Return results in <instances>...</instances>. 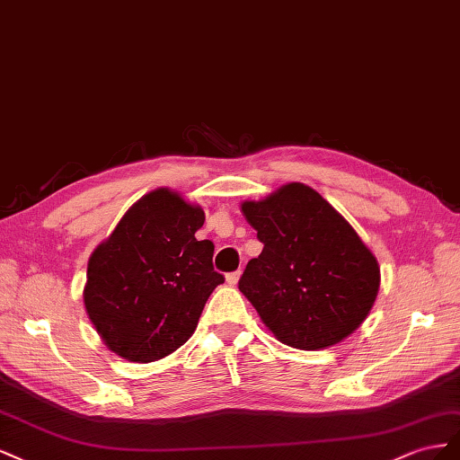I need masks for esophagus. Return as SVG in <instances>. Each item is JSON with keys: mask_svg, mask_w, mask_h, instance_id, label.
I'll use <instances>...</instances> for the list:
<instances>
[{"mask_svg": "<svg viewBox=\"0 0 460 460\" xmlns=\"http://www.w3.org/2000/svg\"><path fill=\"white\" fill-rule=\"evenodd\" d=\"M239 279H241V271H233V273H227V275H226V281H227V285H231V287L237 285Z\"/></svg>", "mask_w": 460, "mask_h": 460, "instance_id": "34e87169", "label": "esophagus"}]
</instances>
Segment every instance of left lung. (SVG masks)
I'll use <instances>...</instances> for the list:
<instances>
[{
    "label": "left lung",
    "instance_id": "obj_1",
    "mask_svg": "<svg viewBox=\"0 0 460 460\" xmlns=\"http://www.w3.org/2000/svg\"><path fill=\"white\" fill-rule=\"evenodd\" d=\"M264 251L246 264L239 291L281 343L318 350L347 339L368 316L379 266L358 233L320 192L287 182L241 204Z\"/></svg>",
    "mask_w": 460,
    "mask_h": 460
}]
</instances>
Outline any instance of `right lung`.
<instances>
[{"label": "right lung", "mask_w": 460, "mask_h": 460, "mask_svg": "<svg viewBox=\"0 0 460 460\" xmlns=\"http://www.w3.org/2000/svg\"><path fill=\"white\" fill-rule=\"evenodd\" d=\"M204 209L172 189L144 194L90 254L84 308L106 347L128 362H155L185 345L208 296L223 283L212 241L194 233Z\"/></svg>", "instance_id": "add662e5"}]
</instances>
